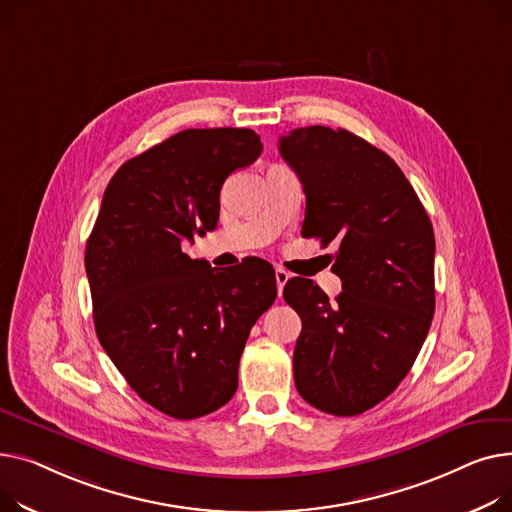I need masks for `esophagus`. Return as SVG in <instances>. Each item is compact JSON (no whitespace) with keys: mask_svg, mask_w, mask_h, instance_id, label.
I'll return each instance as SVG.
<instances>
[{"mask_svg":"<svg viewBox=\"0 0 512 512\" xmlns=\"http://www.w3.org/2000/svg\"><path fill=\"white\" fill-rule=\"evenodd\" d=\"M275 279H277L279 295H283V287H285V283L289 281V273H287V270H283V268H277V270H275Z\"/></svg>","mask_w":512,"mask_h":512,"instance_id":"1","label":"esophagus"}]
</instances>
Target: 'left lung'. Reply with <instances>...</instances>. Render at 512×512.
I'll list each match as a JSON object with an SVG mask.
<instances>
[{
	"label": "left lung",
	"instance_id": "left-lung-1",
	"mask_svg": "<svg viewBox=\"0 0 512 512\" xmlns=\"http://www.w3.org/2000/svg\"><path fill=\"white\" fill-rule=\"evenodd\" d=\"M306 192L304 237L335 242L328 295L304 277L283 289L302 318L295 388L330 415L384 401L411 370L434 316V229L399 165L347 130L308 126L279 138Z\"/></svg>",
	"mask_w": 512,
	"mask_h": 512
}]
</instances>
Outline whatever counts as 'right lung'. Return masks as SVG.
Wrapping results in <instances>:
<instances>
[{
	"label": "right lung",
	"instance_id": "obj_1",
	"mask_svg": "<svg viewBox=\"0 0 512 512\" xmlns=\"http://www.w3.org/2000/svg\"><path fill=\"white\" fill-rule=\"evenodd\" d=\"M262 153L248 128L184 130L115 171L86 242L97 337L138 397L175 419L223 407L239 357L277 297L275 268H210L182 252L213 231L225 179Z\"/></svg>",
	"mask_w": 512,
	"mask_h": 512
}]
</instances>
